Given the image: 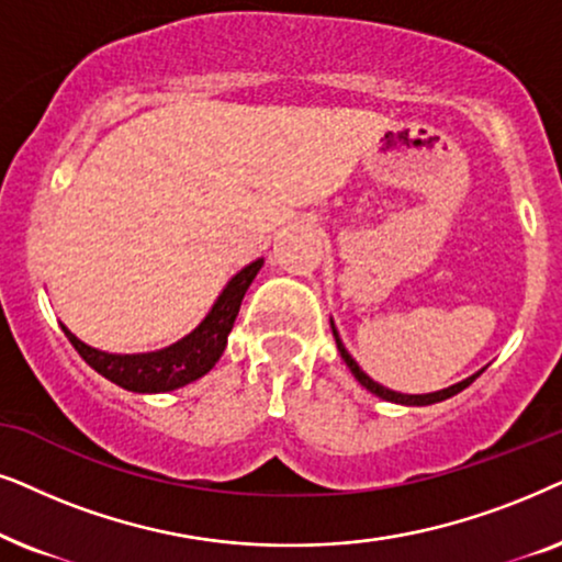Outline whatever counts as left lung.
Instances as JSON below:
<instances>
[{
    "instance_id": "left-lung-1",
    "label": "left lung",
    "mask_w": 562,
    "mask_h": 562,
    "mask_svg": "<svg viewBox=\"0 0 562 562\" xmlns=\"http://www.w3.org/2000/svg\"><path fill=\"white\" fill-rule=\"evenodd\" d=\"M331 331H334V339H336V349H339V355H341V359L344 362H347V368L351 370V375L357 378V383L362 385V387H368L370 393H375L378 398H383V401H391V403H401V406H431V403H439V401H447V398H452V395H458L460 391H465V387L473 383V380L481 375V372H485V368H488V364H485L483 370H477L475 375H470V378H465V380H460V383H454V385H450V387H442V391H434V393H422V395H408V393H398V391H391V387H385V385H380V383H375V380H372L368 372H364L362 368H359V364L355 362V357L349 355L347 351V347H344V341H341V336H339V331H336V326H334V321H331Z\"/></svg>"
}]
</instances>
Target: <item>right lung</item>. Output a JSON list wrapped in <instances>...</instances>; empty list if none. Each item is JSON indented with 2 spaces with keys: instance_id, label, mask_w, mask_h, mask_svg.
<instances>
[{
  "instance_id": "1",
  "label": "right lung",
  "mask_w": 562,
  "mask_h": 562,
  "mask_svg": "<svg viewBox=\"0 0 562 562\" xmlns=\"http://www.w3.org/2000/svg\"><path fill=\"white\" fill-rule=\"evenodd\" d=\"M261 265H265V259H257L251 265H246L241 272L231 277L228 285L215 297L207 316L190 334L164 349L140 351V355H112V351L89 347V344L77 339L64 324L61 328L66 339L79 351V357L94 372L108 378L110 383L133 393L177 391V387L194 383V380L207 375L215 368V362H218L228 344V334L234 328L246 290H249Z\"/></svg>"
}]
</instances>
